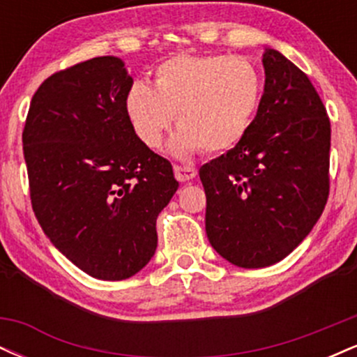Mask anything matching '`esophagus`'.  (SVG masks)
Listing matches in <instances>:
<instances>
[{
	"label": "esophagus",
	"mask_w": 357,
	"mask_h": 357,
	"mask_svg": "<svg viewBox=\"0 0 357 357\" xmlns=\"http://www.w3.org/2000/svg\"><path fill=\"white\" fill-rule=\"evenodd\" d=\"M174 176L178 181H190L196 176V169L192 166H184V165H174Z\"/></svg>",
	"instance_id": "34e87169"
}]
</instances>
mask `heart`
Listing matches in <instances>:
<instances>
[{"label": "heart", "mask_w": 357, "mask_h": 357, "mask_svg": "<svg viewBox=\"0 0 357 357\" xmlns=\"http://www.w3.org/2000/svg\"><path fill=\"white\" fill-rule=\"evenodd\" d=\"M264 96L257 65L230 55H181L162 61L154 87L134 82L126 114L142 144L158 149L174 121L171 151L179 158L204 149L225 153L243 141Z\"/></svg>", "instance_id": "b5f03b06"}]
</instances>
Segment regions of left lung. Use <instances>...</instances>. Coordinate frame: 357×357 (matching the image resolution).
Segmentation results:
<instances>
[{"label":"left lung","instance_id":"8db88e82","mask_svg":"<svg viewBox=\"0 0 357 357\" xmlns=\"http://www.w3.org/2000/svg\"><path fill=\"white\" fill-rule=\"evenodd\" d=\"M265 89L247 136L199 167L206 235L236 267L264 268L298 247L329 198L331 121L312 82L264 53Z\"/></svg>","mask_w":357,"mask_h":357}]
</instances>
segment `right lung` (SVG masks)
<instances>
[{
    "label": "right lung",
    "instance_id": "1",
    "mask_svg": "<svg viewBox=\"0 0 357 357\" xmlns=\"http://www.w3.org/2000/svg\"><path fill=\"white\" fill-rule=\"evenodd\" d=\"M124 61L96 56L55 72L23 129L30 199L45 235L90 277L124 280L158 247L155 220L178 190L173 166L126 114Z\"/></svg>",
    "mask_w": 357,
    "mask_h": 357
}]
</instances>
